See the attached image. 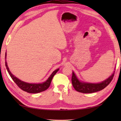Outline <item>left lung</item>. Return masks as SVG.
Listing matches in <instances>:
<instances>
[{
  "mask_svg": "<svg viewBox=\"0 0 121 121\" xmlns=\"http://www.w3.org/2000/svg\"><path fill=\"white\" fill-rule=\"evenodd\" d=\"M114 73L115 71L112 73V74L108 78L101 82L92 83L85 82L80 81L73 71L71 82H72L73 87L77 91L84 93H91L101 91L107 86L111 82L112 78H113Z\"/></svg>",
  "mask_w": 121,
  "mask_h": 121,
  "instance_id": "1",
  "label": "left lung"
}]
</instances>
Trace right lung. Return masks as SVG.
<instances>
[{
  "label": "right lung",
  "instance_id": "right-lung-1",
  "mask_svg": "<svg viewBox=\"0 0 121 121\" xmlns=\"http://www.w3.org/2000/svg\"><path fill=\"white\" fill-rule=\"evenodd\" d=\"M6 56L7 54L6 52L5 53V65L6 67V69L7 70L8 73H9L10 76L13 79V81L15 82L16 85L19 86L21 90H23V91L26 92L28 93H38L43 92L44 91H45L50 86L51 81L52 80V78L54 76L56 75V73L59 71V69H57L55 70L52 73L50 77H49L48 79L44 82L42 83H26L25 82H23L20 79L18 78L15 76L13 75L12 73L10 71L9 67L7 65V63L6 61Z\"/></svg>",
  "mask_w": 121,
  "mask_h": 121
}]
</instances>
